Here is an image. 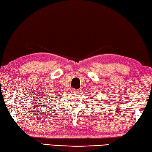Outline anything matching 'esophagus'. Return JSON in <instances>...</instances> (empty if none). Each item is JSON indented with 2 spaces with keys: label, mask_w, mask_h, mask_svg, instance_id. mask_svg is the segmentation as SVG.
<instances>
[{
  "label": "esophagus",
  "mask_w": 152,
  "mask_h": 152,
  "mask_svg": "<svg viewBox=\"0 0 152 152\" xmlns=\"http://www.w3.org/2000/svg\"><path fill=\"white\" fill-rule=\"evenodd\" d=\"M72 91H73V93L76 94V93H78V91H79V90H78V89H73Z\"/></svg>",
  "instance_id": "esophagus-1"
}]
</instances>
